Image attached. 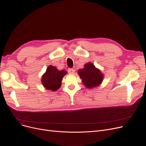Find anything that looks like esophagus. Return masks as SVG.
<instances>
[{
  "mask_svg": "<svg viewBox=\"0 0 146 146\" xmlns=\"http://www.w3.org/2000/svg\"><path fill=\"white\" fill-rule=\"evenodd\" d=\"M68 72L69 74H74L75 72V70L72 68H69L68 69Z\"/></svg>",
  "mask_w": 146,
  "mask_h": 146,
  "instance_id": "obj_1",
  "label": "esophagus"
}]
</instances>
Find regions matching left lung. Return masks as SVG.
Instances as JSON below:
<instances>
[{"instance_id": "obj_1", "label": "left lung", "mask_w": 146, "mask_h": 146, "mask_svg": "<svg viewBox=\"0 0 146 146\" xmlns=\"http://www.w3.org/2000/svg\"><path fill=\"white\" fill-rule=\"evenodd\" d=\"M78 73L83 85L88 88L98 86L103 80L104 76L100 70L96 68L91 63L86 64L85 68L78 70Z\"/></svg>"}]
</instances>
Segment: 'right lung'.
<instances>
[{
  "label": "right lung",
  "mask_w": 146,
  "mask_h": 146,
  "mask_svg": "<svg viewBox=\"0 0 146 146\" xmlns=\"http://www.w3.org/2000/svg\"><path fill=\"white\" fill-rule=\"evenodd\" d=\"M66 74L64 70H58L54 66H49L42 77V85L47 90L56 91L60 88L61 81Z\"/></svg>",
  "instance_id": "add662e5"
}]
</instances>
